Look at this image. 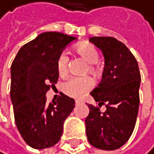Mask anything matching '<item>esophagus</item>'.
<instances>
[{
	"label": "esophagus",
	"mask_w": 154,
	"mask_h": 154,
	"mask_svg": "<svg viewBox=\"0 0 154 154\" xmlns=\"http://www.w3.org/2000/svg\"><path fill=\"white\" fill-rule=\"evenodd\" d=\"M80 103H82V102H80L79 100H75V105H79Z\"/></svg>",
	"instance_id": "esophagus-1"
}]
</instances>
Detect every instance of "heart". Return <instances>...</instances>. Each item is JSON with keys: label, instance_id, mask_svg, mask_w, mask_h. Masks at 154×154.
<instances>
[{"label": "heart", "instance_id": "heart-1", "mask_svg": "<svg viewBox=\"0 0 154 154\" xmlns=\"http://www.w3.org/2000/svg\"><path fill=\"white\" fill-rule=\"evenodd\" d=\"M75 51L79 55L86 61L88 65V72L90 74L95 75L97 72L96 63L99 60V52L96 47L88 42H82L75 46ZM69 65V56L66 52H62L57 59V71L60 75H64L68 71ZM93 86V80L88 78H79V76H72L68 79L62 84V89L65 94L72 98H82L89 89Z\"/></svg>", "mask_w": 154, "mask_h": 154}]
</instances>
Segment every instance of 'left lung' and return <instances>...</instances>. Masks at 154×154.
Here are the masks:
<instances>
[{"mask_svg": "<svg viewBox=\"0 0 154 154\" xmlns=\"http://www.w3.org/2000/svg\"><path fill=\"white\" fill-rule=\"evenodd\" d=\"M89 42L102 51L105 67L99 85L90 92L99 107L87 104L86 136L100 149L115 150L129 140L138 116L141 75L136 58L124 43L111 37H93Z\"/></svg>", "mask_w": 154, "mask_h": 154, "instance_id": "left-lung-1", "label": "left lung"}]
</instances>
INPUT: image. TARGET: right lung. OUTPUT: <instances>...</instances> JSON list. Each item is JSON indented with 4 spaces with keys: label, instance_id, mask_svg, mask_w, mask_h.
Masks as SVG:
<instances>
[{
    "label": "right lung",
    "instance_id": "right-lung-1",
    "mask_svg": "<svg viewBox=\"0 0 154 154\" xmlns=\"http://www.w3.org/2000/svg\"><path fill=\"white\" fill-rule=\"evenodd\" d=\"M76 38L46 32L26 43L10 68V99L17 129L27 145L36 149L53 146L63 133V124L75 108V100L61 94L46 103V92L57 82V59Z\"/></svg>",
    "mask_w": 154,
    "mask_h": 154
}]
</instances>
